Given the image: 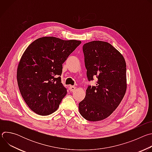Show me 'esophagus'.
Instances as JSON below:
<instances>
[{
    "instance_id": "obj_1",
    "label": "esophagus",
    "mask_w": 152,
    "mask_h": 152,
    "mask_svg": "<svg viewBox=\"0 0 152 152\" xmlns=\"http://www.w3.org/2000/svg\"><path fill=\"white\" fill-rule=\"evenodd\" d=\"M69 90L70 91H74L76 90V86H69Z\"/></svg>"
}]
</instances>
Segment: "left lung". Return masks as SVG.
Segmentation results:
<instances>
[{"label": "left lung", "mask_w": 152, "mask_h": 152, "mask_svg": "<svg viewBox=\"0 0 152 152\" xmlns=\"http://www.w3.org/2000/svg\"><path fill=\"white\" fill-rule=\"evenodd\" d=\"M83 52L88 80H98L96 86H88L79 110L85 119L98 121L116 110L126 93V64L120 52L105 41L85 43Z\"/></svg>", "instance_id": "obj_1"}]
</instances>
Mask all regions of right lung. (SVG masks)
Returning <instances> with one entry per match:
<instances>
[{
  "instance_id": "right-lung-1",
  "label": "right lung",
  "mask_w": 152,
  "mask_h": 152,
  "mask_svg": "<svg viewBox=\"0 0 152 152\" xmlns=\"http://www.w3.org/2000/svg\"><path fill=\"white\" fill-rule=\"evenodd\" d=\"M80 43L45 37L25 50L18 65L17 79L21 95L32 111L48 115L58 110L67 93L60 77L62 64Z\"/></svg>"
}]
</instances>
